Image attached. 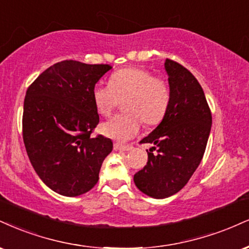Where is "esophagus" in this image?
I'll return each mask as SVG.
<instances>
[{
  "label": "esophagus",
  "instance_id": "34e87169",
  "mask_svg": "<svg viewBox=\"0 0 249 249\" xmlns=\"http://www.w3.org/2000/svg\"><path fill=\"white\" fill-rule=\"evenodd\" d=\"M133 147L131 145H122V143H115V149L116 151H121V152H128L131 151Z\"/></svg>",
  "mask_w": 249,
  "mask_h": 249
}]
</instances>
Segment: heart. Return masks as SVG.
Segmentation results:
<instances>
[{"label": "heart", "mask_w": 249, "mask_h": 249, "mask_svg": "<svg viewBox=\"0 0 249 249\" xmlns=\"http://www.w3.org/2000/svg\"><path fill=\"white\" fill-rule=\"evenodd\" d=\"M122 98L125 112L101 126L104 136L121 142L139 132L142 121L148 126L162 121L169 107L170 89L163 79L138 66L116 71L110 76L109 85H96L92 89L96 111L103 117L111 115Z\"/></svg>", "instance_id": "obj_1"}]
</instances>
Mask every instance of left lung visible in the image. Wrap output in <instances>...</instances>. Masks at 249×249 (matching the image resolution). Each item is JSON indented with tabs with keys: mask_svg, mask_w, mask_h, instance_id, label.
I'll return each mask as SVG.
<instances>
[{
	"mask_svg": "<svg viewBox=\"0 0 249 249\" xmlns=\"http://www.w3.org/2000/svg\"><path fill=\"white\" fill-rule=\"evenodd\" d=\"M164 70L170 89L168 110L140 142L154 146L147 151V164L133 178L138 189L158 199L173 196L188 183L202 161L212 125L210 107L196 77L170 59H166Z\"/></svg>",
	"mask_w": 249,
	"mask_h": 249,
	"instance_id": "obj_1",
	"label": "left lung"
}]
</instances>
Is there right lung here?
<instances>
[{
	"instance_id": "1",
	"label": "right lung",
	"mask_w": 249,
	"mask_h": 249,
	"mask_svg": "<svg viewBox=\"0 0 249 249\" xmlns=\"http://www.w3.org/2000/svg\"><path fill=\"white\" fill-rule=\"evenodd\" d=\"M110 65L56 62L26 90L23 140L32 167L50 189L75 197L95 187L112 142L90 137L100 122L92 89Z\"/></svg>"
}]
</instances>
